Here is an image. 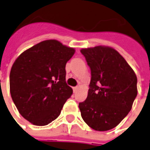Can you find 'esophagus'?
<instances>
[{"label": "esophagus", "instance_id": "1", "mask_svg": "<svg viewBox=\"0 0 150 150\" xmlns=\"http://www.w3.org/2000/svg\"><path fill=\"white\" fill-rule=\"evenodd\" d=\"M78 89H79V87L78 86L74 87V88H73V91H74V93H76V92L78 91Z\"/></svg>", "mask_w": 150, "mask_h": 150}]
</instances>
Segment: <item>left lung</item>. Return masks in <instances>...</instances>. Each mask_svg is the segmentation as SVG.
<instances>
[{
    "label": "left lung",
    "instance_id": "8db88e82",
    "mask_svg": "<svg viewBox=\"0 0 150 150\" xmlns=\"http://www.w3.org/2000/svg\"><path fill=\"white\" fill-rule=\"evenodd\" d=\"M80 51L91 70L88 96L79 104L82 117L94 130H110L132 107L138 93L136 75L114 48L96 46Z\"/></svg>",
    "mask_w": 150,
    "mask_h": 150
}]
</instances>
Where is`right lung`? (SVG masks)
<instances>
[{
    "instance_id": "1",
    "label": "right lung",
    "mask_w": 150,
    "mask_h": 150,
    "mask_svg": "<svg viewBox=\"0 0 150 150\" xmlns=\"http://www.w3.org/2000/svg\"><path fill=\"white\" fill-rule=\"evenodd\" d=\"M75 52L56 40H48L25 50L13 64L11 96L20 114L34 125L55 120L71 96L65 65Z\"/></svg>"
}]
</instances>
